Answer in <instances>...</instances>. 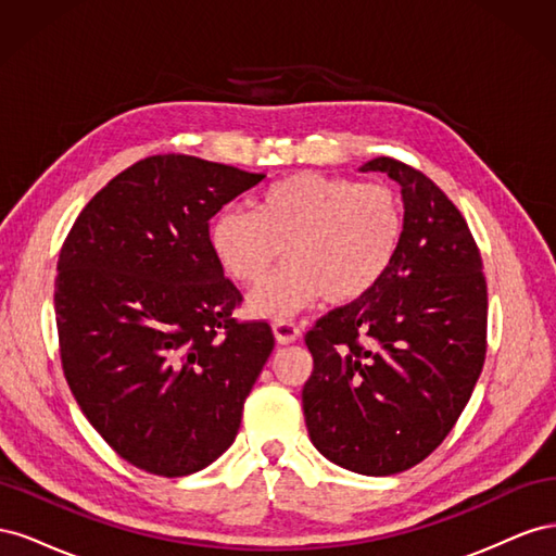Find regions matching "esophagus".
<instances>
[{
    "mask_svg": "<svg viewBox=\"0 0 556 556\" xmlns=\"http://www.w3.org/2000/svg\"><path fill=\"white\" fill-rule=\"evenodd\" d=\"M274 336H276V341L280 345H290V343L299 341L301 331H299V327L294 323H276L274 325Z\"/></svg>",
    "mask_w": 556,
    "mask_h": 556,
    "instance_id": "esophagus-1",
    "label": "esophagus"
}]
</instances>
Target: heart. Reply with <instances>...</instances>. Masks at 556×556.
Segmentation results:
<instances>
[{
    "label": "heart",
    "instance_id": "heart-1",
    "mask_svg": "<svg viewBox=\"0 0 556 556\" xmlns=\"http://www.w3.org/2000/svg\"><path fill=\"white\" fill-rule=\"evenodd\" d=\"M403 239L399 194L378 182L292 174L268 185L252 211H225L211 225V248L241 285H257L280 262L288 266L248 296V313L285 323L313 306L352 304L390 274Z\"/></svg>",
    "mask_w": 556,
    "mask_h": 556
}]
</instances>
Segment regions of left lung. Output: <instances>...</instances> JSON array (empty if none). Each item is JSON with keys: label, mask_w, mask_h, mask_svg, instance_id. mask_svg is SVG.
Masks as SVG:
<instances>
[{"label": "left lung", "mask_w": 556, "mask_h": 556, "mask_svg": "<svg viewBox=\"0 0 556 556\" xmlns=\"http://www.w3.org/2000/svg\"><path fill=\"white\" fill-rule=\"evenodd\" d=\"M401 185L403 239L378 288L306 333L301 392L313 445L362 476L427 459L473 394L486 352V282L459 208L422 172L376 157Z\"/></svg>", "instance_id": "1"}]
</instances>
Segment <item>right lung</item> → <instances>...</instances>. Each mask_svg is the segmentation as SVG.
<instances>
[{"label":"right lung","mask_w":556,"mask_h":556,"mask_svg":"<svg viewBox=\"0 0 556 556\" xmlns=\"http://www.w3.org/2000/svg\"><path fill=\"white\" fill-rule=\"evenodd\" d=\"M264 174L153 155L80 211L55 278L66 382L99 435L148 473L180 478L233 443L274 350L266 323L231 317L241 292L208 220Z\"/></svg>","instance_id":"obj_1"}]
</instances>
